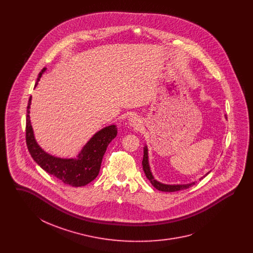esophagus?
I'll use <instances>...</instances> for the list:
<instances>
[{
  "label": "esophagus",
  "instance_id": "esophagus-1",
  "mask_svg": "<svg viewBox=\"0 0 253 253\" xmlns=\"http://www.w3.org/2000/svg\"><path fill=\"white\" fill-rule=\"evenodd\" d=\"M129 125L133 129H137L141 125V121L136 116H133L129 119Z\"/></svg>",
  "mask_w": 253,
  "mask_h": 253
}]
</instances>
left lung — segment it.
<instances>
[{"instance_id": "left-lung-1", "label": "left lung", "mask_w": 253, "mask_h": 253, "mask_svg": "<svg viewBox=\"0 0 253 253\" xmlns=\"http://www.w3.org/2000/svg\"><path fill=\"white\" fill-rule=\"evenodd\" d=\"M225 118L227 119V116L225 115ZM142 166H143V170H144L145 175L146 177L150 180V182L152 183V185L158 190V191H161V192H177V191H181V190H185V189H188L190 187L193 186L195 184V182H192V183H189V184H177V185H168V184H163L159 181H157V179H155L152 171H151V169H150V165H149V158H148V149H147V146L144 147V155H143V160H142ZM210 173V171L208 173H206L203 177L207 176L208 174ZM203 177L200 178L203 179Z\"/></svg>"}]
</instances>
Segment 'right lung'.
Segmentation results:
<instances>
[{"instance_id": "1", "label": "right lung", "mask_w": 253, "mask_h": 253, "mask_svg": "<svg viewBox=\"0 0 253 253\" xmlns=\"http://www.w3.org/2000/svg\"><path fill=\"white\" fill-rule=\"evenodd\" d=\"M45 70L46 68L44 67L39 74L35 87ZM30 104L31 96L29 97L26 111L25 139L28 151L37 164L49 174L72 187L85 186L94 180L99 172L102 157L106 152L109 143L117 136V126L110 125L96 132L84 145L77 157L78 158L53 157L45 153L37 143L29 117Z\"/></svg>"}]
</instances>
